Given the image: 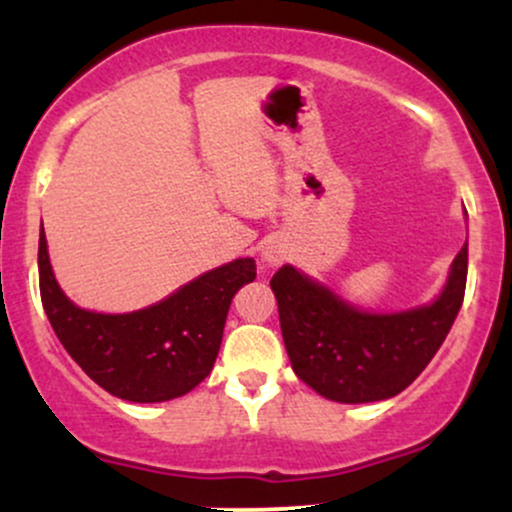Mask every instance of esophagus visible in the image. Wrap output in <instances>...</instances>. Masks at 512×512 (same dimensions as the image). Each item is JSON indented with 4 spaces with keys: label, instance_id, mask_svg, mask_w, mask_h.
Here are the masks:
<instances>
[{
    "label": "esophagus",
    "instance_id": "34e87169",
    "mask_svg": "<svg viewBox=\"0 0 512 512\" xmlns=\"http://www.w3.org/2000/svg\"><path fill=\"white\" fill-rule=\"evenodd\" d=\"M262 260L267 264H279L284 260V250L276 248V245H267V248L262 250Z\"/></svg>",
    "mask_w": 512,
    "mask_h": 512
}]
</instances>
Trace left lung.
<instances>
[{
    "mask_svg": "<svg viewBox=\"0 0 512 512\" xmlns=\"http://www.w3.org/2000/svg\"><path fill=\"white\" fill-rule=\"evenodd\" d=\"M269 286L293 373L332 402H380L414 383L448 337L467 286V243L438 296L407 310L373 313L293 264Z\"/></svg>",
    "mask_w": 512,
    "mask_h": 512,
    "instance_id": "left-lung-1",
    "label": "left lung"
}]
</instances>
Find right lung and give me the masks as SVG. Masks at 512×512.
I'll list each match as a JSON object with an SVG mask.
<instances>
[{"mask_svg": "<svg viewBox=\"0 0 512 512\" xmlns=\"http://www.w3.org/2000/svg\"><path fill=\"white\" fill-rule=\"evenodd\" d=\"M40 298L52 330L81 370L110 395L154 404L187 395L219 356L233 296L255 281L252 257L221 264L132 313L79 308L57 284L40 228Z\"/></svg>", "mask_w": 512, "mask_h": 512, "instance_id": "add662e5", "label": "right lung"}]
</instances>
